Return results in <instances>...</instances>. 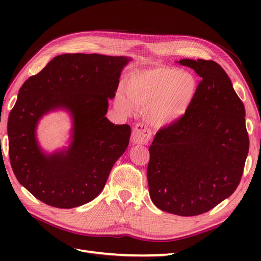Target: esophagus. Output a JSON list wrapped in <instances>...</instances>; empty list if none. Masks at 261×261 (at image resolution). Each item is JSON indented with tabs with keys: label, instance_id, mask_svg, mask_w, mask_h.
<instances>
[{
	"label": "esophagus",
	"instance_id": "1",
	"mask_svg": "<svg viewBox=\"0 0 261 261\" xmlns=\"http://www.w3.org/2000/svg\"><path fill=\"white\" fill-rule=\"evenodd\" d=\"M151 138V130L146 125L137 124L132 133V141L135 145H147Z\"/></svg>",
	"mask_w": 261,
	"mask_h": 261
}]
</instances>
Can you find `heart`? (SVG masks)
I'll return each mask as SVG.
<instances>
[{
    "mask_svg": "<svg viewBox=\"0 0 261 261\" xmlns=\"http://www.w3.org/2000/svg\"><path fill=\"white\" fill-rule=\"evenodd\" d=\"M199 90L194 74L173 66H152L133 72L126 80V99L118 93L115 107L125 114L143 112L154 128L168 127L183 118Z\"/></svg>",
    "mask_w": 261,
    "mask_h": 261,
    "instance_id": "1",
    "label": "heart"
}]
</instances>
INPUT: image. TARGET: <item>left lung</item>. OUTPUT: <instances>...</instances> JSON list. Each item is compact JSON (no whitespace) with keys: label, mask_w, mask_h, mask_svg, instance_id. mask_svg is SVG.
<instances>
[{"label":"left lung","mask_w":261,"mask_h":261,"mask_svg":"<svg viewBox=\"0 0 261 261\" xmlns=\"http://www.w3.org/2000/svg\"><path fill=\"white\" fill-rule=\"evenodd\" d=\"M201 81L192 108L156 133L149 147V195L162 211L198 216L239 186L249 139L245 108L224 69L206 60L183 59Z\"/></svg>","instance_id":"1"}]
</instances>
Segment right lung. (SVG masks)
Returning <instances> with one entry per match:
<instances>
[{
    "label": "right lung",
    "mask_w": 261,
    "mask_h": 261,
    "mask_svg": "<svg viewBox=\"0 0 261 261\" xmlns=\"http://www.w3.org/2000/svg\"><path fill=\"white\" fill-rule=\"evenodd\" d=\"M127 57L61 54L20 87L9 116V154L15 176L37 199L69 209L102 192L129 143L128 125L106 117ZM65 109L73 127L67 148L46 154L36 139L42 116Z\"/></svg>",
    "instance_id": "obj_1"
}]
</instances>
